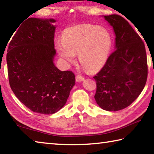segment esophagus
Returning a JSON list of instances; mask_svg holds the SVG:
<instances>
[{"label":"esophagus","instance_id":"obj_1","mask_svg":"<svg viewBox=\"0 0 154 154\" xmlns=\"http://www.w3.org/2000/svg\"><path fill=\"white\" fill-rule=\"evenodd\" d=\"M75 79H76L77 82H82L83 81H84V77L81 76V75H77L76 77H75Z\"/></svg>","mask_w":154,"mask_h":154}]
</instances>
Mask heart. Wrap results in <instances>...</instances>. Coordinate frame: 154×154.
<instances>
[{"label":"heart","instance_id":"b5f03b06","mask_svg":"<svg viewBox=\"0 0 154 154\" xmlns=\"http://www.w3.org/2000/svg\"><path fill=\"white\" fill-rule=\"evenodd\" d=\"M112 45V38L107 30L91 24H81L67 28L62 41L56 44L57 51L67 64L76 62L78 54L81 64L93 72L105 64Z\"/></svg>","mask_w":154,"mask_h":154}]
</instances>
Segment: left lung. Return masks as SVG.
Returning <instances> with one entry per match:
<instances>
[{"label": "left lung", "mask_w": 154, "mask_h": 154, "mask_svg": "<svg viewBox=\"0 0 154 154\" xmlns=\"http://www.w3.org/2000/svg\"><path fill=\"white\" fill-rule=\"evenodd\" d=\"M116 35L115 51L94 77V98L100 108L117 111L128 106L144 88L147 62L144 43L127 21L118 15H103Z\"/></svg>", "instance_id": "8db88e82"}]
</instances>
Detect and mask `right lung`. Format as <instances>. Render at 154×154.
Segmentation results:
<instances>
[{
    "label": "right lung",
    "instance_id": "add662e5",
    "mask_svg": "<svg viewBox=\"0 0 154 154\" xmlns=\"http://www.w3.org/2000/svg\"><path fill=\"white\" fill-rule=\"evenodd\" d=\"M56 22L28 18L15 30L7 54L12 91L31 111L45 115L63 107L75 85L73 72L61 71L54 62Z\"/></svg>",
    "mask_w": 154,
    "mask_h": 154
}]
</instances>
